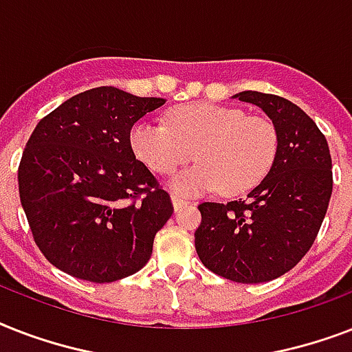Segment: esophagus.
Masks as SVG:
<instances>
[{
  "instance_id": "34e87169",
  "label": "esophagus",
  "mask_w": 352,
  "mask_h": 352,
  "mask_svg": "<svg viewBox=\"0 0 352 352\" xmlns=\"http://www.w3.org/2000/svg\"><path fill=\"white\" fill-rule=\"evenodd\" d=\"M171 203H173V208H175V212H179V210L184 208L186 204H190L186 199L179 197V195H171Z\"/></svg>"
}]
</instances>
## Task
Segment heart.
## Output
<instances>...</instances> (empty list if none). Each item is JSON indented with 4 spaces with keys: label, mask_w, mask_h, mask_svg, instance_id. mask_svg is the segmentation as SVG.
Here are the masks:
<instances>
[{
    "label": "heart",
    "mask_w": 352,
    "mask_h": 352,
    "mask_svg": "<svg viewBox=\"0 0 352 352\" xmlns=\"http://www.w3.org/2000/svg\"><path fill=\"white\" fill-rule=\"evenodd\" d=\"M129 146L159 175L175 173L193 157L201 159L171 179L170 188L181 195L219 188L225 195H243L268 175L279 138L267 117L212 102H190L171 107L168 126L137 122L129 131Z\"/></svg>",
    "instance_id": "1"
}]
</instances>
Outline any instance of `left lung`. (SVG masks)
I'll list each match as a JSON object with an SVG mask.
<instances>
[{"mask_svg":"<svg viewBox=\"0 0 352 352\" xmlns=\"http://www.w3.org/2000/svg\"><path fill=\"white\" fill-rule=\"evenodd\" d=\"M261 107L278 129V155L246 201L199 204L195 250L235 283H265L301 261L316 239L333 193L327 138L301 107L257 91L235 95Z\"/></svg>","mask_w":352,"mask_h":352,"instance_id":"left-lung-1","label":"left lung"}]
</instances>
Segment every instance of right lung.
Returning <instances> with one entry per match:
<instances>
[{
    "label": "right lung",
    "instance_id": "obj_1",
    "mask_svg": "<svg viewBox=\"0 0 352 352\" xmlns=\"http://www.w3.org/2000/svg\"><path fill=\"white\" fill-rule=\"evenodd\" d=\"M164 98L95 87L38 122L18 168L34 243L69 276L111 283L138 272L173 204L135 159L129 131Z\"/></svg>",
    "mask_w": 352,
    "mask_h": 352
}]
</instances>
